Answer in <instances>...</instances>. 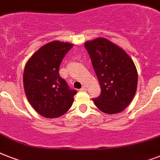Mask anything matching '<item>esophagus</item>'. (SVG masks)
<instances>
[{
	"mask_svg": "<svg viewBox=\"0 0 160 160\" xmlns=\"http://www.w3.org/2000/svg\"><path fill=\"white\" fill-rule=\"evenodd\" d=\"M80 90H81V91H86V90H87V88H86V86L84 85V86H82V88L80 89Z\"/></svg>",
	"mask_w": 160,
	"mask_h": 160,
	"instance_id": "esophagus-1",
	"label": "esophagus"
}]
</instances>
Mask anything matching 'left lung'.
<instances>
[{"label":"left lung","instance_id":"8db88e82","mask_svg":"<svg viewBox=\"0 0 160 160\" xmlns=\"http://www.w3.org/2000/svg\"><path fill=\"white\" fill-rule=\"evenodd\" d=\"M85 47L101 88L100 95L93 101L105 114L120 113L136 92L138 73L134 61L123 49L102 37L87 41Z\"/></svg>","mask_w":160,"mask_h":160}]
</instances>
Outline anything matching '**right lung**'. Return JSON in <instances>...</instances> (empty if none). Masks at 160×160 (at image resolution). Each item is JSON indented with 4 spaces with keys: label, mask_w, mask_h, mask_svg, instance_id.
I'll return each instance as SVG.
<instances>
[{
    "label": "right lung",
    "mask_w": 160,
    "mask_h": 160,
    "mask_svg": "<svg viewBox=\"0 0 160 160\" xmlns=\"http://www.w3.org/2000/svg\"><path fill=\"white\" fill-rule=\"evenodd\" d=\"M73 44L51 41L35 52L25 65L24 90L29 103L39 114L54 119L70 109L76 91L70 90L59 75L63 58Z\"/></svg>",
    "instance_id": "1"
}]
</instances>
